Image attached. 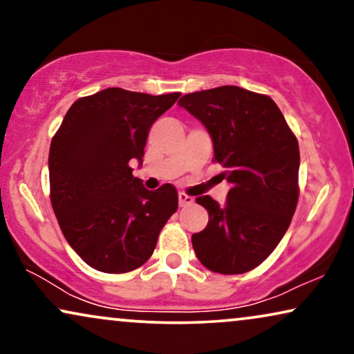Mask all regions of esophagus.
Masks as SVG:
<instances>
[{
	"label": "esophagus",
	"mask_w": 354,
	"mask_h": 354,
	"mask_svg": "<svg viewBox=\"0 0 354 354\" xmlns=\"http://www.w3.org/2000/svg\"><path fill=\"white\" fill-rule=\"evenodd\" d=\"M193 198L192 196H188L187 193H178V205H180V207H185V206H190V205H193Z\"/></svg>",
	"instance_id": "34e87169"
}]
</instances>
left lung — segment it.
Masks as SVG:
<instances>
[{
  "label": "left lung",
  "instance_id": "8db88e82",
  "mask_svg": "<svg viewBox=\"0 0 354 354\" xmlns=\"http://www.w3.org/2000/svg\"><path fill=\"white\" fill-rule=\"evenodd\" d=\"M178 104L207 129L212 161L225 167L232 187L224 206L209 195L196 198L209 222L192 235L193 250L212 272H248L275 250L297 209L298 140L268 95L240 86L195 91Z\"/></svg>",
  "mask_w": 354,
  "mask_h": 354
}]
</instances>
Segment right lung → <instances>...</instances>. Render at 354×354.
Returning a JSON list of instances; mask_svg holds the SVG:
<instances>
[{
  "mask_svg": "<svg viewBox=\"0 0 354 354\" xmlns=\"http://www.w3.org/2000/svg\"><path fill=\"white\" fill-rule=\"evenodd\" d=\"M180 93L106 88L79 98L51 140L50 198L66 240L90 268L124 274L147 263L177 211L176 187L149 192L132 176L148 132Z\"/></svg>",
  "mask_w": 354,
  "mask_h": 354,
  "instance_id": "add662e5",
  "label": "right lung"
}]
</instances>
